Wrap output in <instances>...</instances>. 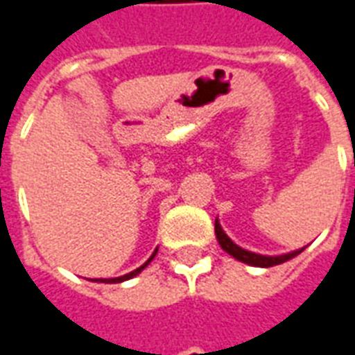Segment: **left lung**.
<instances>
[{
	"mask_svg": "<svg viewBox=\"0 0 355 355\" xmlns=\"http://www.w3.org/2000/svg\"><path fill=\"white\" fill-rule=\"evenodd\" d=\"M216 236H217V242L219 245L223 248L225 252L232 255L234 259L242 261L245 265H252V266H261V268H268V266H274V265H282V263H286V261L293 259L295 255H299L301 252H304V248L301 250H297V252H291V253H286V255H259V253H253V252H248L244 248H240L232 242L231 238L225 234V231L221 229V225L219 221L216 219Z\"/></svg>",
	"mask_w": 355,
	"mask_h": 355,
	"instance_id": "8db88e82",
	"label": "left lung"
}]
</instances>
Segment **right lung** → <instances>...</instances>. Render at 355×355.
Instances as JSON below:
<instances>
[{
    "instance_id": "add662e5",
    "label": "right lung",
    "mask_w": 355,
    "mask_h": 355,
    "mask_svg": "<svg viewBox=\"0 0 355 355\" xmlns=\"http://www.w3.org/2000/svg\"><path fill=\"white\" fill-rule=\"evenodd\" d=\"M155 255H157V250H155V253H153L151 257H149V259H147L146 263H144V265L139 266V268H136V270H132V272H128V274H124V276H121V278H110V280H102V278H100V280H92V282H105V284H119V282L130 280V278H134V276H138V274L141 272V270H144V268H146V266L149 265V263H151L153 257H155Z\"/></svg>"
}]
</instances>
